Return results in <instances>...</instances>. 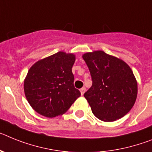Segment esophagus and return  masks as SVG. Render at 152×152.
Here are the masks:
<instances>
[{"label":"esophagus","instance_id":"1","mask_svg":"<svg viewBox=\"0 0 152 152\" xmlns=\"http://www.w3.org/2000/svg\"><path fill=\"white\" fill-rule=\"evenodd\" d=\"M80 92H81V95H82V96H83V95L84 93H85V92H86V88H85V87H83V88H82V89H80Z\"/></svg>","mask_w":152,"mask_h":152}]
</instances>
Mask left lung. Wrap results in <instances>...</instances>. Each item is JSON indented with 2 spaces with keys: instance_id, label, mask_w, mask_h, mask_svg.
Wrapping results in <instances>:
<instances>
[{
  "instance_id": "8db88e82",
  "label": "left lung",
  "mask_w": 152,
  "mask_h": 152,
  "mask_svg": "<svg viewBox=\"0 0 152 152\" xmlns=\"http://www.w3.org/2000/svg\"><path fill=\"white\" fill-rule=\"evenodd\" d=\"M92 85L84 96L92 113L104 122H113L127 114L137 98L138 86L131 68L101 50L83 56Z\"/></svg>"
}]
</instances>
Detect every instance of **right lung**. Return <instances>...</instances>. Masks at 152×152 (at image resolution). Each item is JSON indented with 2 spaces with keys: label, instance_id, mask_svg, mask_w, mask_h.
Instances as JSON below:
<instances>
[{
  "label": "right lung",
  "instance_id": "right-lung-1",
  "mask_svg": "<svg viewBox=\"0 0 152 152\" xmlns=\"http://www.w3.org/2000/svg\"><path fill=\"white\" fill-rule=\"evenodd\" d=\"M75 60L73 54L58 52L30 69L24 80V92L37 113L48 118L63 115L81 96L73 83Z\"/></svg>",
  "mask_w": 152,
  "mask_h": 152
}]
</instances>
